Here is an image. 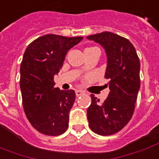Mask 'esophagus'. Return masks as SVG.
I'll return each instance as SVG.
<instances>
[{"label":"esophagus","mask_w":159,"mask_h":159,"mask_svg":"<svg viewBox=\"0 0 159 159\" xmlns=\"http://www.w3.org/2000/svg\"><path fill=\"white\" fill-rule=\"evenodd\" d=\"M84 92L83 90H79V89H77V90H75V95H76V97H80V96H82V95H84Z\"/></svg>","instance_id":"34e87169"}]
</instances>
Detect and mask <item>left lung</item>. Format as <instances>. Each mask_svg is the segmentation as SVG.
I'll return each instance as SVG.
<instances>
[{
  "label": "left lung",
  "instance_id": "obj_1",
  "mask_svg": "<svg viewBox=\"0 0 159 159\" xmlns=\"http://www.w3.org/2000/svg\"><path fill=\"white\" fill-rule=\"evenodd\" d=\"M104 48L107 67L104 77L109 80L108 98L103 102L93 94L87 110L89 126L95 133L112 135L123 129L133 115L140 88V61L132 43L111 32L87 36Z\"/></svg>",
  "mask_w": 159,
  "mask_h": 159
}]
</instances>
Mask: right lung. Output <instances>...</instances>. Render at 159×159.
I'll use <instances>...</instances> for the list:
<instances>
[{"label":"right lung","mask_w":159,"mask_h":159,"mask_svg":"<svg viewBox=\"0 0 159 159\" xmlns=\"http://www.w3.org/2000/svg\"><path fill=\"white\" fill-rule=\"evenodd\" d=\"M83 39L45 34L30 43L24 52L20 68L22 105L30 124L44 135L58 136L69 127L75 93L55 88L54 76L68 51Z\"/></svg>","instance_id":"obj_1"}]
</instances>
